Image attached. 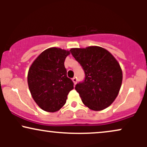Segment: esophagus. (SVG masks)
<instances>
[{"mask_svg": "<svg viewBox=\"0 0 147 147\" xmlns=\"http://www.w3.org/2000/svg\"><path fill=\"white\" fill-rule=\"evenodd\" d=\"M72 81H73L74 84H77V78L76 77H73V78H72Z\"/></svg>", "mask_w": 147, "mask_h": 147, "instance_id": "obj_1", "label": "esophagus"}]
</instances>
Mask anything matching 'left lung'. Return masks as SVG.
<instances>
[{
  "instance_id": "8db88e82",
  "label": "left lung",
  "mask_w": 147,
  "mask_h": 147,
  "mask_svg": "<svg viewBox=\"0 0 147 147\" xmlns=\"http://www.w3.org/2000/svg\"><path fill=\"white\" fill-rule=\"evenodd\" d=\"M72 55L83 68L85 78L76 84L84 105L102 111L114 102L122 82V71L117 61L108 50L98 46L72 48Z\"/></svg>"
}]
</instances>
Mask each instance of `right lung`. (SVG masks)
<instances>
[{
  "label": "right lung",
  "mask_w": 147,
  "mask_h": 147,
  "mask_svg": "<svg viewBox=\"0 0 147 147\" xmlns=\"http://www.w3.org/2000/svg\"><path fill=\"white\" fill-rule=\"evenodd\" d=\"M69 54V51L61 48H48L37 57L29 69L28 83L31 95L37 105L45 111L59 110L74 88L73 82L67 77L64 66Z\"/></svg>",
  "instance_id": "obj_1"
}]
</instances>
